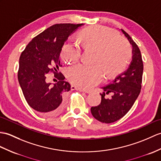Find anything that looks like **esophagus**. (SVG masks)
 <instances>
[{
	"mask_svg": "<svg viewBox=\"0 0 161 161\" xmlns=\"http://www.w3.org/2000/svg\"><path fill=\"white\" fill-rule=\"evenodd\" d=\"M71 90H76V91H79L80 92H85V93H89L88 91H85V90H84V89H81V88H77V87H76V86H71Z\"/></svg>",
	"mask_w": 161,
	"mask_h": 161,
	"instance_id": "obj_1",
	"label": "esophagus"
}]
</instances>
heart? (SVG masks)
<instances>
[{
	"mask_svg": "<svg viewBox=\"0 0 161 161\" xmlns=\"http://www.w3.org/2000/svg\"><path fill=\"white\" fill-rule=\"evenodd\" d=\"M77 43L85 51L95 53L92 68L77 65L67 69L66 75L72 84L82 89H90L107 78L118 76L125 70L132 56L131 48L120 38L117 31L103 26H89L75 35ZM60 57L66 63H75L80 51L70 44L62 48Z\"/></svg>",
	"mask_w": 161,
	"mask_h": 161,
	"instance_id": "b5f03b06",
	"label": "heart"
}]
</instances>
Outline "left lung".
I'll use <instances>...</instances> for the list:
<instances>
[{
    "label": "left lung",
    "mask_w": 161,
    "mask_h": 161,
    "mask_svg": "<svg viewBox=\"0 0 161 161\" xmlns=\"http://www.w3.org/2000/svg\"><path fill=\"white\" fill-rule=\"evenodd\" d=\"M121 30L132 46L131 63L124 73L119 75L112 83L102 88L103 92L100 93L101 103L91 108L93 117L105 123L117 121L128 113L141 89L143 64L140 49L131 37L124 30ZM110 92L113 93V96L110 99H106L105 95Z\"/></svg>",
    "instance_id": "1"
}]
</instances>
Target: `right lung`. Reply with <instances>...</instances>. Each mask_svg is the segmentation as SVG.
<instances>
[{
    "label": "right lung",
    "mask_w": 161,
    "mask_h": 161,
    "mask_svg": "<svg viewBox=\"0 0 161 161\" xmlns=\"http://www.w3.org/2000/svg\"><path fill=\"white\" fill-rule=\"evenodd\" d=\"M83 24H56L36 36L22 52L18 79L29 106L40 114L50 116L60 113L66 102L70 85L63 75L59 54L68 37ZM53 72L58 81L51 85L46 81Z\"/></svg>",
    "instance_id": "1"
}]
</instances>
